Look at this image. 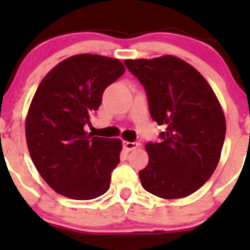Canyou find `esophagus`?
<instances>
[{
	"instance_id": "esophagus-1",
	"label": "esophagus",
	"mask_w": 250,
	"mask_h": 250,
	"mask_svg": "<svg viewBox=\"0 0 250 250\" xmlns=\"http://www.w3.org/2000/svg\"><path fill=\"white\" fill-rule=\"evenodd\" d=\"M140 146H141V143L140 142H128V141L123 142V148H125L127 151L134 150V149L139 148Z\"/></svg>"
}]
</instances>
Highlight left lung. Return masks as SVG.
<instances>
[{
  "mask_svg": "<svg viewBox=\"0 0 250 250\" xmlns=\"http://www.w3.org/2000/svg\"><path fill=\"white\" fill-rule=\"evenodd\" d=\"M148 97L151 119L166 130L148 142L142 187L162 199L195 193L216 169L226 136V120L205 77L175 56L125 60Z\"/></svg>",
  "mask_w": 250,
  "mask_h": 250,
  "instance_id": "obj_1",
  "label": "left lung"
}]
</instances>
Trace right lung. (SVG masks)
<instances>
[{"label": "right lung", "instance_id": "right-lung-1", "mask_svg": "<svg viewBox=\"0 0 250 250\" xmlns=\"http://www.w3.org/2000/svg\"><path fill=\"white\" fill-rule=\"evenodd\" d=\"M125 71L119 60L81 54L59 63L40 83L25 120V137L34 165L56 193L91 200L110 187L121 141L93 136L84 127L104 89Z\"/></svg>", "mask_w": 250, "mask_h": 250}]
</instances>
